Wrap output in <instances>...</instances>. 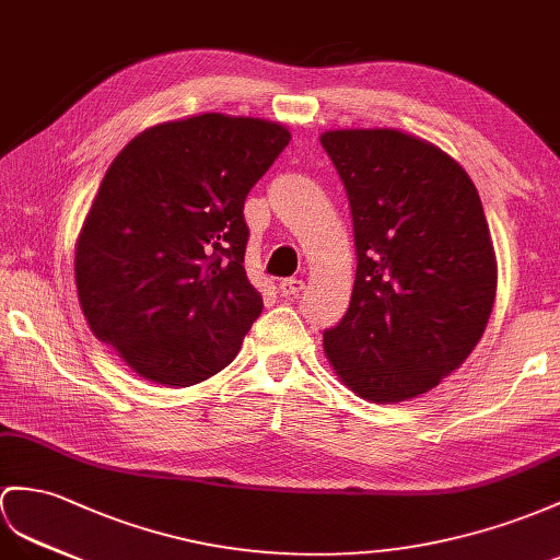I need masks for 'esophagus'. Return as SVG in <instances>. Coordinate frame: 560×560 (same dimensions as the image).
<instances>
[{
  "mask_svg": "<svg viewBox=\"0 0 560 560\" xmlns=\"http://www.w3.org/2000/svg\"><path fill=\"white\" fill-rule=\"evenodd\" d=\"M302 290H304V280H299V278H284L280 282V294L282 296H292V294H299Z\"/></svg>",
  "mask_w": 560,
  "mask_h": 560,
  "instance_id": "1",
  "label": "esophagus"
}]
</instances>
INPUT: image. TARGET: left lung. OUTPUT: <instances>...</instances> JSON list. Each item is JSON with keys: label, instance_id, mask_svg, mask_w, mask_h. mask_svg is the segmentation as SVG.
Wrapping results in <instances>:
<instances>
[{"label": "left lung", "instance_id": "1", "mask_svg": "<svg viewBox=\"0 0 560 560\" xmlns=\"http://www.w3.org/2000/svg\"><path fill=\"white\" fill-rule=\"evenodd\" d=\"M357 244L351 302L323 335L359 397L397 404L470 357L497 296V256L468 173L440 147L392 128L327 130Z\"/></svg>", "mask_w": 560, "mask_h": 560}]
</instances>
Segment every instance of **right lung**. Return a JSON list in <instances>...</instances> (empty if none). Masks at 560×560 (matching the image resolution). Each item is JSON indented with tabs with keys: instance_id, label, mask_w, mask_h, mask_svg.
Here are the masks:
<instances>
[{
	"instance_id": "obj_1",
	"label": "right lung",
	"mask_w": 560,
	"mask_h": 560,
	"mask_svg": "<svg viewBox=\"0 0 560 560\" xmlns=\"http://www.w3.org/2000/svg\"><path fill=\"white\" fill-rule=\"evenodd\" d=\"M290 130L247 116L159 122L120 149L75 242L90 330L135 373L189 387L237 357L264 299L244 270V199Z\"/></svg>"
}]
</instances>
